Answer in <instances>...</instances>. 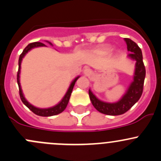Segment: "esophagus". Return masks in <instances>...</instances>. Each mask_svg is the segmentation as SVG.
I'll return each mask as SVG.
<instances>
[{"label":"esophagus","mask_w":161,"mask_h":161,"mask_svg":"<svg viewBox=\"0 0 161 161\" xmlns=\"http://www.w3.org/2000/svg\"><path fill=\"white\" fill-rule=\"evenodd\" d=\"M84 73H85V74L86 75H90L91 73H92V71H90V69H86L85 70H84Z\"/></svg>","instance_id":"1"}]
</instances>
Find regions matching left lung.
I'll return each instance as SVG.
<instances>
[{"instance_id":"obj_1","label":"left lung","mask_w":161,"mask_h":161,"mask_svg":"<svg viewBox=\"0 0 161 161\" xmlns=\"http://www.w3.org/2000/svg\"><path fill=\"white\" fill-rule=\"evenodd\" d=\"M127 49L130 52L128 57L136 60V71L134 80L122 98L117 103H106L100 100L89 90V95L92 104L99 112L108 115H120L127 112L139 100L143 91L146 69L142 61V53L139 47L129 38H125Z\"/></svg>"}]
</instances>
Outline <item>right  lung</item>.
I'll list each match as a JSON object with an SVG mask.
<instances>
[{"label":"right lung","mask_w":161,"mask_h":161,"mask_svg":"<svg viewBox=\"0 0 161 161\" xmlns=\"http://www.w3.org/2000/svg\"><path fill=\"white\" fill-rule=\"evenodd\" d=\"M50 44L51 43L50 42H48ZM52 45V44H51ZM45 46V44H43V43H40V42H34V43H31L25 49L23 50L22 53H21L20 56H19V71H18L17 73V82H18V85H19V95H20V98L22 100V103L30 110L33 112L34 114H36V115H39V116H43V117H49V116H53V115H56L58 114L61 113L62 111H64V109L66 108L67 107L68 103H69V99H70L71 97V92H72L73 90V87H74L75 83V82L77 81V79H79V76H78L77 78L74 79L72 81V82L71 83L70 86H69V90H68L66 94L64 95V97H63V99L61 100V101L58 104H57L56 106L53 107V108H46V109H40V108H35L34 106H32V104H30L25 98L24 97L23 93H22V89H21V86H20V82H19V74H20V69H21V62H22V58H24V56L25 55V53H27L28 51H30L31 49L34 47H43Z\"/></svg>","instance_id":"obj_1"}]
</instances>
